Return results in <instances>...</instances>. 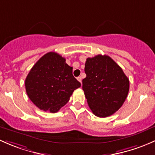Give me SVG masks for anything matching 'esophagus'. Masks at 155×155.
Wrapping results in <instances>:
<instances>
[{
	"label": "esophagus",
	"instance_id": "1",
	"mask_svg": "<svg viewBox=\"0 0 155 155\" xmlns=\"http://www.w3.org/2000/svg\"><path fill=\"white\" fill-rule=\"evenodd\" d=\"M77 80L79 81V82H80L81 84H82V77H81V76H79V77H77Z\"/></svg>",
	"mask_w": 155,
	"mask_h": 155
}]
</instances>
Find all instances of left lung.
<instances>
[{"mask_svg": "<svg viewBox=\"0 0 155 155\" xmlns=\"http://www.w3.org/2000/svg\"><path fill=\"white\" fill-rule=\"evenodd\" d=\"M82 89L88 106L99 117L114 114L124 103L129 80L122 68L106 55L87 58Z\"/></svg>", "mask_w": 155, "mask_h": 155, "instance_id": "1", "label": "left lung"}]
</instances>
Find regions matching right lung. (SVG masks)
<instances>
[{"label": "right lung", "instance_id": "obj_1", "mask_svg": "<svg viewBox=\"0 0 155 155\" xmlns=\"http://www.w3.org/2000/svg\"><path fill=\"white\" fill-rule=\"evenodd\" d=\"M55 52L44 55L34 64L25 80L29 98L41 110L56 113L69 101L80 82L73 76V68Z\"/></svg>", "mask_w": 155, "mask_h": 155}]
</instances>
